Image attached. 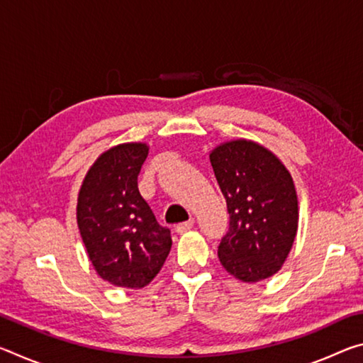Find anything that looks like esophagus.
Listing matches in <instances>:
<instances>
[{
    "label": "esophagus",
    "mask_w": 363,
    "mask_h": 363,
    "mask_svg": "<svg viewBox=\"0 0 363 363\" xmlns=\"http://www.w3.org/2000/svg\"><path fill=\"white\" fill-rule=\"evenodd\" d=\"M194 227V220H187V223H182V224H177L176 225V232L177 233H184V232H187V230H190Z\"/></svg>",
    "instance_id": "esophagus-1"
}]
</instances>
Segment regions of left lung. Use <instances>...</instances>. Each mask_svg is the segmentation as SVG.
<instances>
[{
    "mask_svg": "<svg viewBox=\"0 0 363 363\" xmlns=\"http://www.w3.org/2000/svg\"><path fill=\"white\" fill-rule=\"evenodd\" d=\"M230 216L218 257L232 277L256 284L279 272L298 232V195L280 158L251 139H232L210 152Z\"/></svg>",
    "mask_w": 363,
    "mask_h": 363,
    "instance_id": "left-lung-1",
    "label": "left lung"
}]
</instances>
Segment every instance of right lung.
<instances>
[{
  "mask_svg": "<svg viewBox=\"0 0 363 363\" xmlns=\"http://www.w3.org/2000/svg\"><path fill=\"white\" fill-rule=\"evenodd\" d=\"M149 144L123 143L102 152L86 173L77 200V223L96 274L110 285L144 288L157 277L171 250L140 196L138 174Z\"/></svg>",
  "mask_w": 363,
  "mask_h": 363,
  "instance_id": "right-lung-1",
  "label": "right lung"
}]
</instances>
